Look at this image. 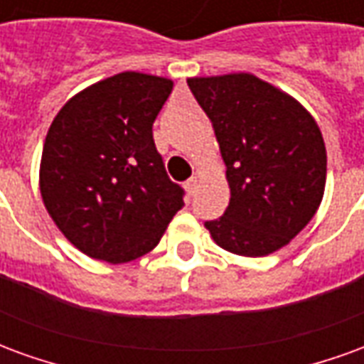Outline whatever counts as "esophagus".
<instances>
[{"mask_svg":"<svg viewBox=\"0 0 364 364\" xmlns=\"http://www.w3.org/2000/svg\"><path fill=\"white\" fill-rule=\"evenodd\" d=\"M185 189L189 195H195V191H197V177H191L189 181L185 183Z\"/></svg>","mask_w":364,"mask_h":364,"instance_id":"esophagus-1","label":"esophagus"}]
</instances>
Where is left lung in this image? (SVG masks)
Returning a JSON list of instances; mask_svg holds the SVG:
<instances>
[{
	"label": "left lung",
	"mask_w": 364,
	"mask_h": 364,
	"mask_svg": "<svg viewBox=\"0 0 364 364\" xmlns=\"http://www.w3.org/2000/svg\"><path fill=\"white\" fill-rule=\"evenodd\" d=\"M187 83L213 122L230 185L226 213L205 228L236 255L281 250L323 198L328 154L318 122L287 91L247 72Z\"/></svg>",
	"instance_id": "1"
}]
</instances>
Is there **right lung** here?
<instances>
[{"instance_id": "right-lung-1", "label": "right lung", "mask_w": 364, "mask_h": 364, "mask_svg": "<svg viewBox=\"0 0 364 364\" xmlns=\"http://www.w3.org/2000/svg\"><path fill=\"white\" fill-rule=\"evenodd\" d=\"M171 90L169 77L122 72L75 93L52 120L41 197L60 232L87 257L112 265L142 257L185 206L151 136Z\"/></svg>"}]
</instances>
